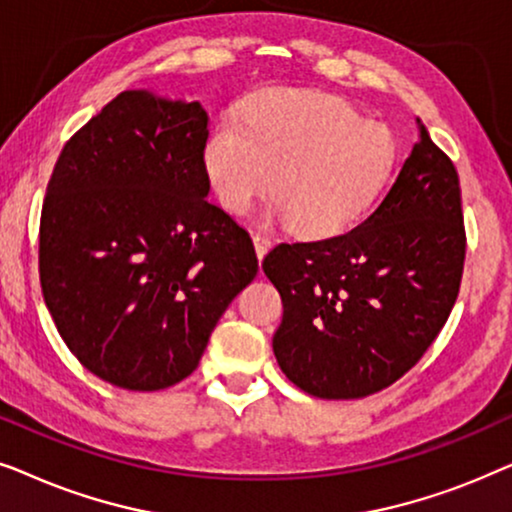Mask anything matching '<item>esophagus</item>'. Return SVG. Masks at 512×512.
Segmentation results:
<instances>
[{
	"label": "esophagus",
	"instance_id": "esophagus-1",
	"mask_svg": "<svg viewBox=\"0 0 512 512\" xmlns=\"http://www.w3.org/2000/svg\"><path fill=\"white\" fill-rule=\"evenodd\" d=\"M254 247H256V256L265 258V254H268L270 247H272V237L268 233H263V230H256L254 233Z\"/></svg>",
	"mask_w": 512,
	"mask_h": 512
}]
</instances>
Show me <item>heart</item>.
<instances>
[{
  "instance_id": "obj_1",
  "label": "heart",
  "mask_w": 512,
  "mask_h": 512,
  "mask_svg": "<svg viewBox=\"0 0 512 512\" xmlns=\"http://www.w3.org/2000/svg\"><path fill=\"white\" fill-rule=\"evenodd\" d=\"M396 160L398 139L387 123L361 118L321 90H258L202 146V167L223 209L247 214L270 186V212L307 237L342 235L366 219Z\"/></svg>"
}]
</instances>
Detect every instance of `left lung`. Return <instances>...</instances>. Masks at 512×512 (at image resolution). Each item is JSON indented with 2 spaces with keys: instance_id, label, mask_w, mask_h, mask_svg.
Returning a JSON list of instances; mask_svg holds the SVG:
<instances>
[{
  "instance_id": "1",
  "label": "left lung",
  "mask_w": 512,
  "mask_h": 512,
  "mask_svg": "<svg viewBox=\"0 0 512 512\" xmlns=\"http://www.w3.org/2000/svg\"><path fill=\"white\" fill-rule=\"evenodd\" d=\"M417 128L366 221L265 256L284 305L272 349L305 394L347 401L382 391L422 359L450 317L466 256L459 174L422 121Z\"/></svg>"
}]
</instances>
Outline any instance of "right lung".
I'll return each mask as SVG.
<instances>
[{
    "label": "right lung",
    "instance_id": "1",
    "mask_svg": "<svg viewBox=\"0 0 512 512\" xmlns=\"http://www.w3.org/2000/svg\"><path fill=\"white\" fill-rule=\"evenodd\" d=\"M200 102L125 90L62 149L39 226L48 312L100 380L158 391L198 368L258 272L247 230L207 202Z\"/></svg>",
    "mask_w": 512,
    "mask_h": 512
}]
</instances>
